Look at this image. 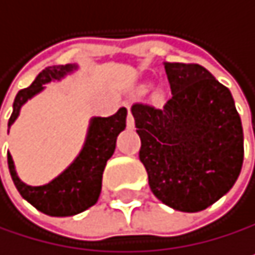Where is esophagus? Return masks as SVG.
<instances>
[{"label":"esophagus","instance_id":"esophagus-1","mask_svg":"<svg viewBox=\"0 0 255 255\" xmlns=\"http://www.w3.org/2000/svg\"><path fill=\"white\" fill-rule=\"evenodd\" d=\"M126 125H128V128H129V129H133V126H135L133 116H132V112H130V109H129V108H128V119H126Z\"/></svg>","mask_w":255,"mask_h":255}]
</instances>
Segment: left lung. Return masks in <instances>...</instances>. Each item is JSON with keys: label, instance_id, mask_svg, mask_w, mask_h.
Here are the masks:
<instances>
[{"label": "left lung", "instance_id": "8db88e82", "mask_svg": "<svg viewBox=\"0 0 255 255\" xmlns=\"http://www.w3.org/2000/svg\"><path fill=\"white\" fill-rule=\"evenodd\" d=\"M172 97L161 109L136 103L152 193L173 210L196 213L219 201L244 164V129L227 86L196 63L164 62Z\"/></svg>", "mask_w": 255, "mask_h": 255}]
</instances>
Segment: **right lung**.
Here are the masks:
<instances>
[{"label": "right lung", "instance_id": "right-lung-1", "mask_svg": "<svg viewBox=\"0 0 255 255\" xmlns=\"http://www.w3.org/2000/svg\"><path fill=\"white\" fill-rule=\"evenodd\" d=\"M77 70V63L53 65L42 70L28 88L16 94L13 112L8 120V129L18 120L22 106L34 96L41 94L47 88L45 85L60 82L67 76L74 74ZM126 108H120L109 117H93L88 125L85 141L77 156L65 170L42 185H28L21 181L13 158L10 152H7L10 176L19 195L36 210L56 218L74 216L96 205L102 193L103 170L108 159L116 150L119 133L126 128Z\"/></svg>", "mask_w": 255, "mask_h": 255}]
</instances>
